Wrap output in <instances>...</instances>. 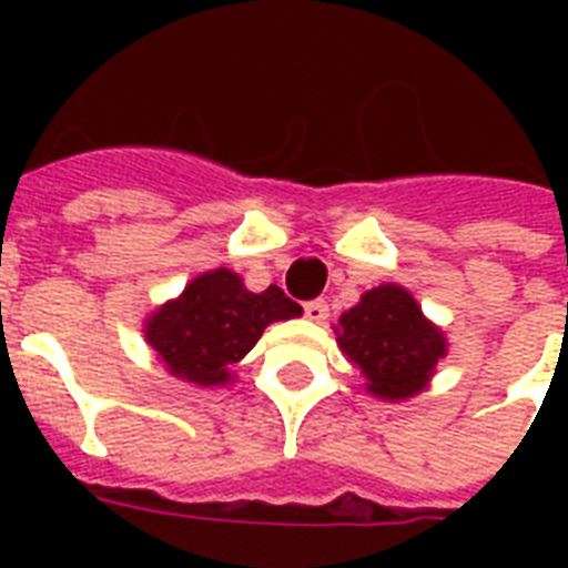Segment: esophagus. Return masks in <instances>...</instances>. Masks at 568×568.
I'll return each instance as SVG.
<instances>
[{
	"label": "esophagus",
	"mask_w": 568,
	"mask_h": 568,
	"mask_svg": "<svg viewBox=\"0 0 568 568\" xmlns=\"http://www.w3.org/2000/svg\"><path fill=\"white\" fill-rule=\"evenodd\" d=\"M327 312H329L327 301H310L306 306H303V315H306L310 321H315V324H321V321L327 318Z\"/></svg>",
	"instance_id": "1"
}]
</instances>
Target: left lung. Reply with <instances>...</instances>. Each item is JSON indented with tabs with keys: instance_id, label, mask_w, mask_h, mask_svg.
Returning <instances> with one entry per match:
<instances>
[{
	"instance_id": "obj_1",
	"label": "left lung",
	"mask_w": 568,
	"mask_h": 568,
	"mask_svg": "<svg viewBox=\"0 0 568 568\" xmlns=\"http://www.w3.org/2000/svg\"><path fill=\"white\" fill-rule=\"evenodd\" d=\"M338 347L365 374L368 392L383 400L418 395L448 345L439 327L400 285H377L338 318Z\"/></svg>"
}]
</instances>
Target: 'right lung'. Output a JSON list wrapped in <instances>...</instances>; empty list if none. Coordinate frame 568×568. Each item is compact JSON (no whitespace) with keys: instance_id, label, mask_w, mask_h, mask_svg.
Wrapping results in <instances>:
<instances>
[{"instance_id":"add662e5","label":"right lung","mask_w":568,"mask_h":568,"mask_svg":"<svg viewBox=\"0 0 568 568\" xmlns=\"http://www.w3.org/2000/svg\"><path fill=\"white\" fill-rule=\"evenodd\" d=\"M283 288L247 292L226 267L200 274L176 301H168L146 321V342L173 377L194 386L230 383V365L253 351L267 324L301 315Z\"/></svg>"}]
</instances>
